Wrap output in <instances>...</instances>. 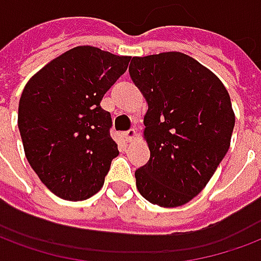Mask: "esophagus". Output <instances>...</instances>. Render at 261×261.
Returning <instances> with one entry per match:
<instances>
[{"label":"esophagus","mask_w":261,"mask_h":261,"mask_svg":"<svg viewBox=\"0 0 261 261\" xmlns=\"http://www.w3.org/2000/svg\"><path fill=\"white\" fill-rule=\"evenodd\" d=\"M136 137H137V131L134 130V128H131V130L125 131L124 133V138L127 142H133V141L136 140Z\"/></svg>","instance_id":"1"}]
</instances>
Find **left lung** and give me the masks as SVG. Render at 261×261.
Returning <instances> with one entry per match:
<instances>
[{
	"instance_id": "1",
	"label": "left lung",
	"mask_w": 261,
	"mask_h": 261,
	"mask_svg": "<svg viewBox=\"0 0 261 261\" xmlns=\"http://www.w3.org/2000/svg\"><path fill=\"white\" fill-rule=\"evenodd\" d=\"M128 71L148 102L150 158L136 171L137 188L150 203L182 206L206 187L228 150L235 125L228 91L181 52L134 57Z\"/></svg>"
}]
</instances>
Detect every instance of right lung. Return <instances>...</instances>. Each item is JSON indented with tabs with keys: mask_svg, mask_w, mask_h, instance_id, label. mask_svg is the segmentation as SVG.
I'll list each match as a JSON object with an SVG mask.
<instances>
[{
	"mask_svg": "<svg viewBox=\"0 0 261 261\" xmlns=\"http://www.w3.org/2000/svg\"><path fill=\"white\" fill-rule=\"evenodd\" d=\"M130 59L90 45L71 48L23 90L17 125L24 155L42 184L62 199L95 195L119 155L109 134L111 113L101 101Z\"/></svg>",
	"mask_w": 261,
	"mask_h": 261,
	"instance_id": "1",
	"label": "right lung"
}]
</instances>
